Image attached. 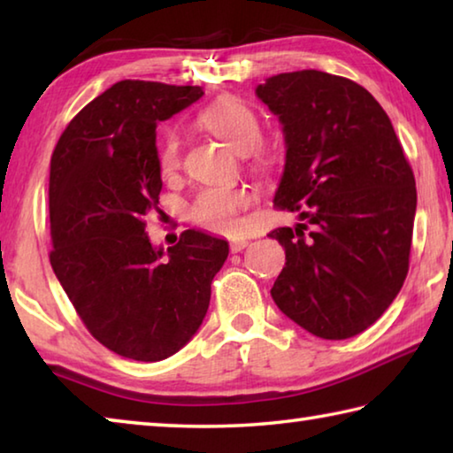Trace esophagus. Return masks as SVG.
Wrapping results in <instances>:
<instances>
[{
	"instance_id": "1",
	"label": "esophagus",
	"mask_w": 453,
	"mask_h": 453,
	"mask_svg": "<svg viewBox=\"0 0 453 453\" xmlns=\"http://www.w3.org/2000/svg\"><path fill=\"white\" fill-rule=\"evenodd\" d=\"M248 245H250L248 240H234L232 243H229V250H232L234 254H237V251H243Z\"/></svg>"
}]
</instances>
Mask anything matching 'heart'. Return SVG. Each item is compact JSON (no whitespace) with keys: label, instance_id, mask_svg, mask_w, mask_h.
Segmentation results:
<instances>
[{"label":"heart","instance_id":"obj_1","mask_svg":"<svg viewBox=\"0 0 453 453\" xmlns=\"http://www.w3.org/2000/svg\"><path fill=\"white\" fill-rule=\"evenodd\" d=\"M199 124L218 135L227 148L240 156L254 151L262 140V127L256 113L235 99H219L199 113ZM162 173L170 175L181 164V142L175 132H167L157 150ZM251 203V194L243 188H203L191 203L189 216L197 226L216 234H235L242 227L240 213Z\"/></svg>","mask_w":453,"mask_h":453}]
</instances>
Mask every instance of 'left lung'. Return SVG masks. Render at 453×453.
<instances>
[{
	"label": "left lung",
	"mask_w": 453,
	"mask_h": 453,
	"mask_svg": "<svg viewBox=\"0 0 453 453\" xmlns=\"http://www.w3.org/2000/svg\"><path fill=\"white\" fill-rule=\"evenodd\" d=\"M256 96L286 143L273 203L297 210L294 229L270 234L286 250L272 297L305 332L348 340L389 308L408 275L411 167L388 113L356 81L302 70L272 75Z\"/></svg>",
	"instance_id": "1"
}]
</instances>
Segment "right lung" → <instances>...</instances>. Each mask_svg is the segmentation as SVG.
I'll list each match as a JSON object with an SVG mask.
<instances>
[{
  "label": "right lung",
  "instance_id": "1",
  "mask_svg": "<svg viewBox=\"0 0 453 453\" xmlns=\"http://www.w3.org/2000/svg\"><path fill=\"white\" fill-rule=\"evenodd\" d=\"M199 86L124 80L75 116L51 156L50 262L99 343L162 362L194 337L229 243L188 229L164 251L145 234L157 208L159 121L196 104Z\"/></svg>",
  "mask_w": 453,
  "mask_h": 453
}]
</instances>
